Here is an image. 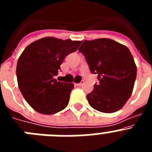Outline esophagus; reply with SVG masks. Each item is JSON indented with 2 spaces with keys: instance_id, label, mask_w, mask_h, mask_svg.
<instances>
[{
  "instance_id": "1",
  "label": "esophagus",
  "mask_w": 152,
  "mask_h": 152,
  "mask_svg": "<svg viewBox=\"0 0 152 152\" xmlns=\"http://www.w3.org/2000/svg\"><path fill=\"white\" fill-rule=\"evenodd\" d=\"M84 84V80H82V81H81V82H80V83H77V84H75V86H77V87H79V86H82Z\"/></svg>"
}]
</instances>
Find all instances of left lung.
<instances>
[{"label":"left lung","mask_w":152,"mask_h":152,"mask_svg":"<svg viewBox=\"0 0 152 152\" xmlns=\"http://www.w3.org/2000/svg\"><path fill=\"white\" fill-rule=\"evenodd\" d=\"M78 51L100 80L87 95L91 107L106 113L123 108L131 96L136 78V64L129 49L110 39L101 38L85 40Z\"/></svg>","instance_id":"8db88e82"}]
</instances>
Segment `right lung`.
I'll return each mask as SVG.
<instances>
[{
    "instance_id": "obj_1",
    "label": "right lung",
    "mask_w": 152,
    "mask_h": 152,
    "mask_svg": "<svg viewBox=\"0 0 152 152\" xmlns=\"http://www.w3.org/2000/svg\"><path fill=\"white\" fill-rule=\"evenodd\" d=\"M82 41L45 37L29 44L19 57L17 77L24 99L36 112L55 114L68 106L72 83L58 81L60 65Z\"/></svg>"
}]
</instances>
